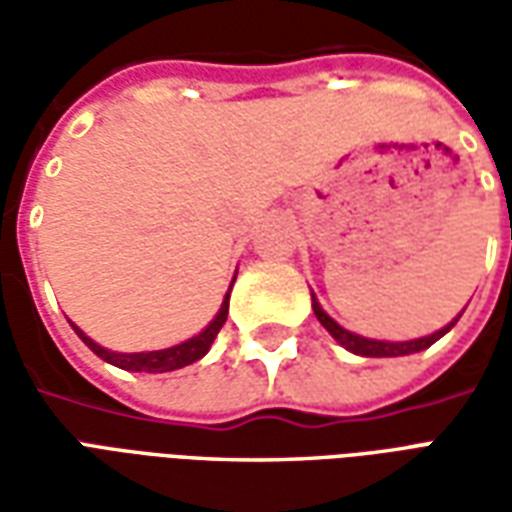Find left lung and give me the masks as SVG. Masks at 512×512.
<instances>
[{
	"label": "left lung",
	"mask_w": 512,
	"mask_h": 512,
	"mask_svg": "<svg viewBox=\"0 0 512 512\" xmlns=\"http://www.w3.org/2000/svg\"><path fill=\"white\" fill-rule=\"evenodd\" d=\"M312 310H315V318L321 321V326L326 329V332L332 334L337 343L343 345L345 351H351V354L356 356H408V354H417V351H425V348H430V345L436 343L439 337H444V334L450 332L452 326H455V321L461 318H455L452 323H447L444 329H439V332L428 334V337H417V340H403V343H389V340H370V337H362V334H354L348 332V329H343L340 323L334 321V318H329V312L323 310L321 304H318V299H315V293H312Z\"/></svg>",
	"instance_id": "8db88e82"
}]
</instances>
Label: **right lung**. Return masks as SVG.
Instances as JSON below:
<instances>
[{"instance_id":"add662e5","label":"right lung","mask_w":512,"mask_h":512,"mask_svg":"<svg viewBox=\"0 0 512 512\" xmlns=\"http://www.w3.org/2000/svg\"><path fill=\"white\" fill-rule=\"evenodd\" d=\"M238 274V271H235ZM235 282V277H233ZM233 282H230V288H227V293H224V301L222 307H219V312L213 315V321L202 329L200 334H194V337H189V340H183V343L172 345V348H161V351H139V354H117V351H109V348H104V345H98L95 340H90L87 334L76 326V323H71L73 332L82 337V343L93 351L95 356H101L104 362H109V365L120 367V370H131V373H169V370H180V367L186 365H194L197 359H202V356L211 351L213 340H216V334H219V329L224 326V321H227V310H230V290H233Z\"/></svg>"}]
</instances>
